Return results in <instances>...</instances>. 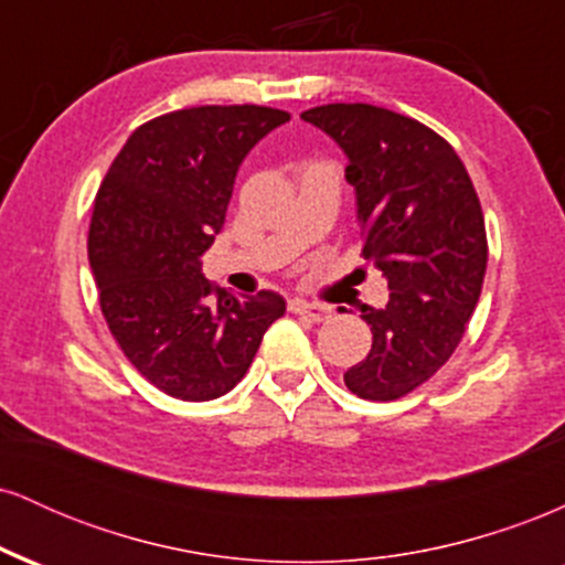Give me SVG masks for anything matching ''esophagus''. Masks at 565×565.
Listing matches in <instances>:
<instances>
[{"label":"esophagus","mask_w":565,"mask_h":565,"mask_svg":"<svg viewBox=\"0 0 565 565\" xmlns=\"http://www.w3.org/2000/svg\"><path fill=\"white\" fill-rule=\"evenodd\" d=\"M289 308H291V313L308 316V319H313V321H327V319H332V313H334V310L329 308V305L305 302V300H291Z\"/></svg>","instance_id":"34e87169"}]
</instances>
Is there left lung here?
Wrapping results in <instances>:
<instances>
[{"mask_svg": "<svg viewBox=\"0 0 565 565\" xmlns=\"http://www.w3.org/2000/svg\"><path fill=\"white\" fill-rule=\"evenodd\" d=\"M300 119L348 157L364 257L391 289L385 308L361 305L374 340L345 385L359 398L395 401L451 359L476 310L489 257L481 201L457 151L408 116L329 103Z\"/></svg>", "mask_w": 565, "mask_h": 565, "instance_id": "left-lung-1", "label": "left lung"}]
</instances>
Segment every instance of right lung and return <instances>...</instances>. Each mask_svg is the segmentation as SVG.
<instances>
[{
    "label": "right lung",
    "mask_w": 565,
    "mask_h": 565,
    "mask_svg": "<svg viewBox=\"0 0 565 565\" xmlns=\"http://www.w3.org/2000/svg\"><path fill=\"white\" fill-rule=\"evenodd\" d=\"M289 121L265 106H199L146 121L95 196L89 268L114 340L180 401H212L242 377L287 302L212 289L201 255L223 231L246 153Z\"/></svg>",
    "instance_id": "obj_1"
}]
</instances>
